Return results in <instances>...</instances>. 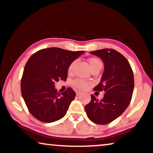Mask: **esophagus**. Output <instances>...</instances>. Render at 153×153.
Listing matches in <instances>:
<instances>
[{
  "mask_svg": "<svg viewBox=\"0 0 153 153\" xmlns=\"http://www.w3.org/2000/svg\"><path fill=\"white\" fill-rule=\"evenodd\" d=\"M75 93H76L77 96H78V95H80V94L82 93V92H80V91H76V92H75Z\"/></svg>",
  "mask_w": 153,
  "mask_h": 153,
  "instance_id": "esophagus-1",
  "label": "esophagus"
}]
</instances>
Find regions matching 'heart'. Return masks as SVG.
<instances>
[{"label": "heart", "instance_id": "b5f03b06", "mask_svg": "<svg viewBox=\"0 0 153 153\" xmlns=\"http://www.w3.org/2000/svg\"><path fill=\"white\" fill-rule=\"evenodd\" d=\"M75 63V61H73V62L69 65L68 68V72L69 73H71L73 71ZM89 63H90L91 69L94 68L95 67L100 66V65H102V61H100L99 59H97V58H90V59H89ZM72 85L80 90H85L88 88L89 82L85 80H84V79L76 78L73 80Z\"/></svg>", "mask_w": 153, "mask_h": 153}]
</instances>
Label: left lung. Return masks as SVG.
Segmentation results:
<instances>
[{"mask_svg":"<svg viewBox=\"0 0 153 153\" xmlns=\"http://www.w3.org/2000/svg\"><path fill=\"white\" fill-rule=\"evenodd\" d=\"M100 57L104 64L101 81L94 91H104L103 99L91 94V101L85 107L90 121L97 124L111 123L123 114L132 98L134 88L133 73L128 60L112 49L90 52Z\"/></svg>","mask_w":153,"mask_h":153,"instance_id":"left-lung-1","label":"left lung"}]
</instances>
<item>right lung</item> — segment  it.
Listing matches in <instances>:
<instances>
[{"mask_svg":"<svg viewBox=\"0 0 153 153\" xmlns=\"http://www.w3.org/2000/svg\"><path fill=\"white\" fill-rule=\"evenodd\" d=\"M83 53L51 47L29 59L21 79V93L29 111L39 121L51 123L65 115L75 92L68 88L60 94L54 82L66 80L69 65Z\"/></svg>","mask_w":153,"mask_h":153,"instance_id":"right-lung-1","label":"right lung"}]
</instances>
